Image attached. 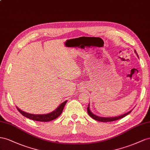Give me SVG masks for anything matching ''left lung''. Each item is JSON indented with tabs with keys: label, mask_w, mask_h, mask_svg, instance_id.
<instances>
[{
	"label": "left lung",
	"mask_w": 150,
	"mask_h": 150,
	"mask_svg": "<svg viewBox=\"0 0 150 150\" xmlns=\"http://www.w3.org/2000/svg\"><path fill=\"white\" fill-rule=\"evenodd\" d=\"M134 53H136V54L137 55V57H138V53H137V52L136 51V50H134ZM139 58V57H138ZM132 111V110H129V112H127L125 114H122L121 115H118V116H115V117H101V116H98V115H96L93 114V112H92V111L91 110V109H90V104H88V108H87V112L88 114V115L91 116L92 118H93V119H95V120L96 121H100V122H110V121H116V120H118V119H120L126 116L127 115L129 114V113H131V112Z\"/></svg>",
	"instance_id": "left-lung-1"
}]
</instances>
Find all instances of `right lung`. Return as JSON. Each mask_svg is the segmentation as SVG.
I'll use <instances>...</instances> for the list:
<instances>
[{
	"instance_id": "obj_1",
	"label": "right lung",
	"mask_w": 150,
	"mask_h": 150,
	"mask_svg": "<svg viewBox=\"0 0 150 150\" xmlns=\"http://www.w3.org/2000/svg\"><path fill=\"white\" fill-rule=\"evenodd\" d=\"M67 102V100H65V102H62V103L58 106V108L54 110L52 112H51L48 114H29L28 112H25L24 111L21 110L19 108L16 106L17 109L19 110V112L23 115L24 117L29 118L30 119H32L34 121H41V122H48L53 121L54 119H57L58 117L61 115L62 111L63 110L64 107H65L66 103Z\"/></svg>"
}]
</instances>
